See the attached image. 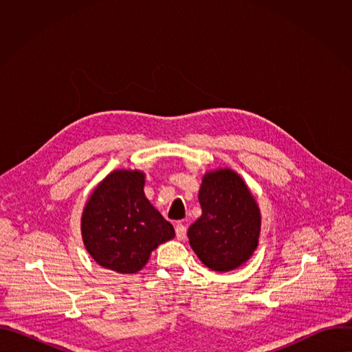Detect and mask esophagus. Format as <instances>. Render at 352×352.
Wrapping results in <instances>:
<instances>
[{"mask_svg": "<svg viewBox=\"0 0 352 352\" xmlns=\"http://www.w3.org/2000/svg\"><path fill=\"white\" fill-rule=\"evenodd\" d=\"M175 235H177V238H178L179 241L185 239V236H186V227H185L184 224L178 223V224L175 226Z\"/></svg>", "mask_w": 352, "mask_h": 352, "instance_id": "1", "label": "esophagus"}]
</instances>
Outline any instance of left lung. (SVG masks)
Wrapping results in <instances>:
<instances>
[{"mask_svg":"<svg viewBox=\"0 0 352 352\" xmlns=\"http://www.w3.org/2000/svg\"><path fill=\"white\" fill-rule=\"evenodd\" d=\"M200 216L188 230L190 248L205 266L230 272L254 255L261 210L243 179L230 168L209 171L199 189Z\"/></svg>","mask_w":352,"mask_h":352,"instance_id":"obj_1","label":"left lung"}]
</instances>
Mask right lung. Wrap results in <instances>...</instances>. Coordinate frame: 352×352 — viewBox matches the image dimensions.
<instances>
[{"instance_id": "1", "label": "right lung", "mask_w": 352, "mask_h": 352, "mask_svg": "<svg viewBox=\"0 0 352 352\" xmlns=\"http://www.w3.org/2000/svg\"><path fill=\"white\" fill-rule=\"evenodd\" d=\"M144 174L116 170L90 195L82 214V238L90 256L106 269L133 274L160 243L174 238V227L148 202Z\"/></svg>"}]
</instances>
